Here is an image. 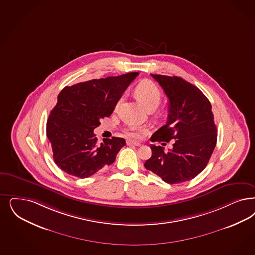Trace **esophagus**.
Instances as JSON below:
<instances>
[{
    "label": "esophagus",
    "instance_id": "1",
    "mask_svg": "<svg viewBox=\"0 0 255 255\" xmlns=\"http://www.w3.org/2000/svg\"><path fill=\"white\" fill-rule=\"evenodd\" d=\"M127 144H128V145H133V146H136V147H138V146H140L141 145L140 142L132 140L127 141Z\"/></svg>",
    "mask_w": 255,
    "mask_h": 255
}]
</instances>
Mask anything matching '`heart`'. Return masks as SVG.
Here are the masks:
<instances>
[{
  "label": "heart",
  "mask_w": 255,
  "mask_h": 255,
  "mask_svg": "<svg viewBox=\"0 0 255 255\" xmlns=\"http://www.w3.org/2000/svg\"><path fill=\"white\" fill-rule=\"evenodd\" d=\"M135 94L140 100L143 106H145L148 110H153L154 108H156L162 99L161 89L158 88V86L155 83H153L152 81H149V80H144L136 86ZM123 100V97H121L118 100V102L115 106L116 110L120 107ZM125 133L132 138H138L140 136L139 130L135 127L128 128L125 131Z\"/></svg>",
  "instance_id": "b5f03b06"
}]
</instances>
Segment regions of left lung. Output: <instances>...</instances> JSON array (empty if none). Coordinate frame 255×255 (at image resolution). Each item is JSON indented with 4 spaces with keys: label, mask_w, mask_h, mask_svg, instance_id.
I'll list each match as a JSON object with an SVG mask.
<instances>
[{
    "label": "left lung",
    "mask_w": 255,
    "mask_h": 255,
    "mask_svg": "<svg viewBox=\"0 0 255 255\" xmlns=\"http://www.w3.org/2000/svg\"><path fill=\"white\" fill-rule=\"evenodd\" d=\"M168 98L167 121L151 141L174 139L172 149L151 144L144 166L173 185L195 178L207 166L217 144L218 131L209 100L192 84L177 76L150 74ZM166 145V143H162Z\"/></svg>",
    "instance_id": "left-lung-1"
}]
</instances>
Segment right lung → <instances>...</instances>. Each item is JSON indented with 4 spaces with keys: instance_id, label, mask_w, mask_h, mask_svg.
I'll return each instance as SVG.
<instances>
[{
    "instance_id": "add662e5",
    "label": "right lung",
    "mask_w": 255,
    "mask_h": 255,
    "mask_svg": "<svg viewBox=\"0 0 255 255\" xmlns=\"http://www.w3.org/2000/svg\"><path fill=\"white\" fill-rule=\"evenodd\" d=\"M138 72L93 79L63 88L47 122V137L53 160L70 175L88 178L114 163L126 144L122 137L105 138L99 143L94 129L114 111Z\"/></svg>"
}]
</instances>
